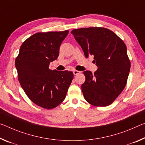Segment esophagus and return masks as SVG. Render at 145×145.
<instances>
[{"label": "esophagus", "mask_w": 145, "mask_h": 145, "mask_svg": "<svg viewBox=\"0 0 145 145\" xmlns=\"http://www.w3.org/2000/svg\"><path fill=\"white\" fill-rule=\"evenodd\" d=\"M80 71H78L76 70L73 71V74H74V75H77L78 74H80Z\"/></svg>", "instance_id": "esophagus-1"}]
</instances>
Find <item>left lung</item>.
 I'll use <instances>...</instances> for the list:
<instances>
[{
    "label": "left lung",
    "mask_w": 145,
    "mask_h": 145,
    "mask_svg": "<svg viewBox=\"0 0 145 145\" xmlns=\"http://www.w3.org/2000/svg\"><path fill=\"white\" fill-rule=\"evenodd\" d=\"M71 33L84 51L93 55L98 69L94 74L85 71L82 91L88 103L96 106L110 105L127 84L130 61L124 42L112 31L104 27L80 28Z\"/></svg>",
    "instance_id": "obj_1"
}]
</instances>
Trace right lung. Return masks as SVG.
<instances>
[{"label": "right lung", "instance_id": "1", "mask_svg": "<svg viewBox=\"0 0 145 145\" xmlns=\"http://www.w3.org/2000/svg\"><path fill=\"white\" fill-rule=\"evenodd\" d=\"M69 31L37 33L26 39L15 60L18 79L33 103L46 109L55 108L65 99L73 79L72 72L49 69L58 58Z\"/></svg>", "mask_w": 145, "mask_h": 145}]
</instances>
